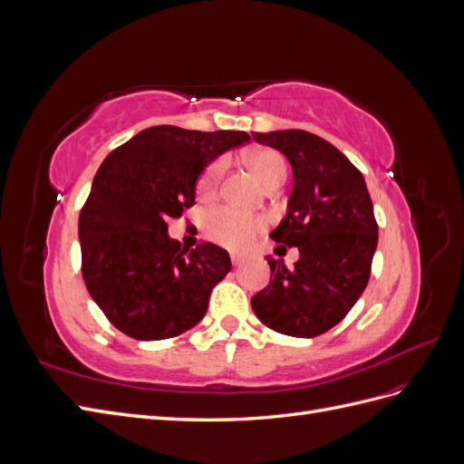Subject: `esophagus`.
I'll return each instance as SVG.
<instances>
[{
	"mask_svg": "<svg viewBox=\"0 0 464 464\" xmlns=\"http://www.w3.org/2000/svg\"><path fill=\"white\" fill-rule=\"evenodd\" d=\"M230 259H232V265H234V266H237V265H242V263H244V259H246V257H244V256H240V254H232V256H230Z\"/></svg>",
	"mask_w": 464,
	"mask_h": 464,
	"instance_id": "1",
	"label": "esophagus"
}]
</instances>
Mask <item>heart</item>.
I'll use <instances>...</instances> for the list:
<instances>
[{"instance_id":"heart-1","label":"heart","mask_w":464,"mask_h":464,"mask_svg":"<svg viewBox=\"0 0 464 464\" xmlns=\"http://www.w3.org/2000/svg\"><path fill=\"white\" fill-rule=\"evenodd\" d=\"M246 162L265 188H269L273 184H285L286 162L276 150H271V149L254 150L247 154ZM220 172H222L220 162L207 168V172L201 176L199 186H198L201 198H208V195L215 193L220 179ZM261 227H263L261 218L240 213V210L230 208V207L213 208L205 217V232L210 240L232 249L247 247L251 242H254V237L261 230Z\"/></svg>"}]
</instances>
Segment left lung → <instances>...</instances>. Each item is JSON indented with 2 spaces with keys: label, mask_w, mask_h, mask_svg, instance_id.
Here are the masks:
<instances>
[{
  "label": "left lung",
  "mask_w": 464,
  "mask_h": 464,
  "mask_svg": "<svg viewBox=\"0 0 464 464\" xmlns=\"http://www.w3.org/2000/svg\"><path fill=\"white\" fill-rule=\"evenodd\" d=\"M280 150L294 184L286 217L269 234L298 247L294 266L266 257L269 286L251 298L263 325L312 339L341 323L366 290L377 247V222L362 172L325 139L302 130L254 133Z\"/></svg>",
  "instance_id": "left-lung-1"
}]
</instances>
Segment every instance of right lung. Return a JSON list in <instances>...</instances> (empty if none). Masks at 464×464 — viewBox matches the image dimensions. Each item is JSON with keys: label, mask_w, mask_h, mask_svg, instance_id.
<instances>
[{"label": "right lung", "mask_w": 464, "mask_h": 464, "mask_svg": "<svg viewBox=\"0 0 464 464\" xmlns=\"http://www.w3.org/2000/svg\"><path fill=\"white\" fill-rule=\"evenodd\" d=\"M249 139L154 125L98 168L79 217L81 271L91 298L131 339H172L205 317L210 292L232 269L228 251L181 247L166 222L193 207L205 168Z\"/></svg>", "instance_id": "1"}]
</instances>
